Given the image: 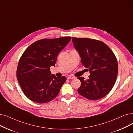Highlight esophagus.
Returning <instances> with one entry per match:
<instances>
[{
    "label": "esophagus",
    "mask_w": 133,
    "mask_h": 133,
    "mask_svg": "<svg viewBox=\"0 0 133 133\" xmlns=\"http://www.w3.org/2000/svg\"><path fill=\"white\" fill-rule=\"evenodd\" d=\"M75 78H75L74 77H73V76H68L67 78L68 79H74Z\"/></svg>",
    "instance_id": "esophagus-1"
}]
</instances>
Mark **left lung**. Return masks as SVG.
<instances>
[{"label":"left lung","instance_id":"1","mask_svg":"<svg viewBox=\"0 0 133 133\" xmlns=\"http://www.w3.org/2000/svg\"><path fill=\"white\" fill-rule=\"evenodd\" d=\"M72 42L82 64L90 74L88 80L78 78L81 82L78 93L89 100L102 98L109 93L116 82L118 73L116 56L106 44L99 40L73 37Z\"/></svg>","mask_w":133,"mask_h":133}]
</instances>
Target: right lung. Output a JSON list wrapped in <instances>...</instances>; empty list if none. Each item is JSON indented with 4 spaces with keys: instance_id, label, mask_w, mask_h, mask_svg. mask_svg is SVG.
I'll use <instances>...</instances> for the list:
<instances>
[{
    "instance_id": "obj_1",
    "label": "right lung",
    "mask_w": 133,
    "mask_h": 133,
    "mask_svg": "<svg viewBox=\"0 0 133 133\" xmlns=\"http://www.w3.org/2000/svg\"><path fill=\"white\" fill-rule=\"evenodd\" d=\"M71 39V37L44 38L32 43L23 53L17 69V78L27 98L45 103L58 95L65 77L51 75L57 57Z\"/></svg>"
}]
</instances>
